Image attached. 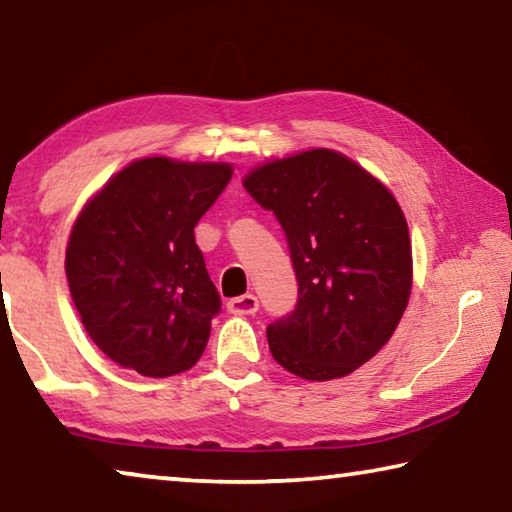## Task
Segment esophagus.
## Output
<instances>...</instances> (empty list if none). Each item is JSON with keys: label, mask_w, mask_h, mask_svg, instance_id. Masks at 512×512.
<instances>
[{"label": "esophagus", "mask_w": 512, "mask_h": 512, "mask_svg": "<svg viewBox=\"0 0 512 512\" xmlns=\"http://www.w3.org/2000/svg\"><path fill=\"white\" fill-rule=\"evenodd\" d=\"M257 309H259V300L257 296H253V293H246V296L228 300V311L235 316H253Z\"/></svg>", "instance_id": "obj_1"}]
</instances>
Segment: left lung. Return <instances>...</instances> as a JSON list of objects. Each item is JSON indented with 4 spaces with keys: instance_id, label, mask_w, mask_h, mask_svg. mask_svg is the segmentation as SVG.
Listing matches in <instances>:
<instances>
[{
    "instance_id": "1",
    "label": "left lung",
    "mask_w": 512,
    "mask_h": 512,
    "mask_svg": "<svg viewBox=\"0 0 512 512\" xmlns=\"http://www.w3.org/2000/svg\"><path fill=\"white\" fill-rule=\"evenodd\" d=\"M289 241L298 305L266 327L273 359L296 377L350 375L391 339L409 305V225L391 189L332 149L266 162L244 178Z\"/></svg>"
}]
</instances>
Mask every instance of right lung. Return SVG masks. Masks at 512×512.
<instances>
[{"label": "right lung", "mask_w": 512, "mask_h": 512, "mask_svg": "<svg viewBox=\"0 0 512 512\" xmlns=\"http://www.w3.org/2000/svg\"><path fill=\"white\" fill-rule=\"evenodd\" d=\"M230 178L228 162L142 158L115 173L74 221L69 293L85 332L121 368L171 377L201 359L221 298L194 228Z\"/></svg>", "instance_id": "add662e5"}]
</instances>
